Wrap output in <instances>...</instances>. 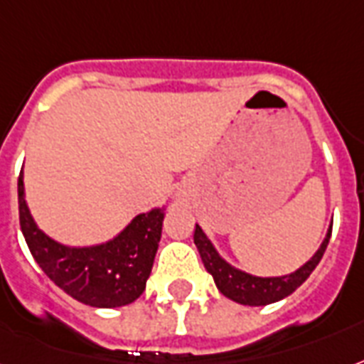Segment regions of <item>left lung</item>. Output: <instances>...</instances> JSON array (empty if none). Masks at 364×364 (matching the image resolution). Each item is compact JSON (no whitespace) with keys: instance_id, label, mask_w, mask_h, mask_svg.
Returning a JSON list of instances; mask_svg holds the SVG:
<instances>
[{"instance_id":"obj_1","label":"left lung","mask_w":364,"mask_h":364,"mask_svg":"<svg viewBox=\"0 0 364 364\" xmlns=\"http://www.w3.org/2000/svg\"><path fill=\"white\" fill-rule=\"evenodd\" d=\"M330 232H332V225H330L321 248L315 252V256L307 263H304L301 267L296 269L294 273L282 274V277H256V274L244 273L240 269L232 267L231 263H227L219 256L218 250L213 248V244L210 242V238L202 231L200 225H196L194 229V244L198 248L204 267L212 274L215 287L225 298L242 305H269L290 296L296 288L307 281V277L317 267L324 250L328 246Z\"/></svg>"}]
</instances>
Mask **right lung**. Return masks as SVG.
<instances>
[{"label": "right lung", "instance_id": "right-lung-1", "mask_svg": "<svg viewBox=\"0 0 364 364\" xmlns=\"http://www.w3.org/2000/svg\"><path fill=\"white\" fill-rule=\"evenodd\" d=\"M18 218L36 263L60 290L91 307H122L135 301L146 287L158 242L164 208L139 213L112 240L72 248L53 240L36 225L18 176Z\"/></svg>", "mask_w": 364, "mask_h": 364}]
</instances>
